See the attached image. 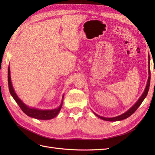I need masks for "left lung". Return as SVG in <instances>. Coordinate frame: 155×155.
Here are the masks:
<instances>
[{
  "mask_svg": "<svg viewBox=\"0 0 155 155\" xmlns=\"http://www.w3.org/2000/svg\"><path fill=\"white\" fill-rule=\"evenodd\" d=\"M150 59V57H149V60ZM149 78H148V81H147V86L145 88V90H144V93H143V94L141 95V97L139 98V99L137 101V103L134 104L133 106L131 107L129 110H128L126 113H124L123 114H122L119 116H117V117H112V118H106V117H101L99 115L97 114L96 113H94V114L97 116L98 118H101V119L104 120H107V121H118V120H122L123 119H125V118H127L128 117H129L130 116H131L134 112L137 110V109L139 107L140 105L141 104V103H143V101H144V98H146L147 95L148 94V92H149V86H150V70L149 71Z\"/></svg>",
  "mask_w": 155,
  "mask_h": 155,
  "instance_id": "obj_1",
  "label": "left lung"
}]
</instances>
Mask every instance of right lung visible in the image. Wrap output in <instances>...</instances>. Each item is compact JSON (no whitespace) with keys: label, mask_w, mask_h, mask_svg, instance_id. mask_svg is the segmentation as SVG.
Instances as JSON below:
<instances>
[{"label":"right lung","mask_w":155,"mask_h":155,"mask_svg":"<svg viewBox=\"0 0 155 155\" xmlns=\"http://www.w3.org/2000/svg\"><path fill=\"white\" fill-rule=\"evenodd\" d=\"M8 88H9L10 93H11L13 98H14L15 101L16 102V103L18 104L20 108H21V110L24 112L26 114L28 115V117L37 118V119L49 120L54 118L58 114L59 111L61 110L64 96L62 97V102L60 106H59L58 108H54V109H52V110H39V109H37V108L28 107L25 103H23V102L18 97L17 94L15 93L14 89H13L11 80L10 67H8Z\"/></svg>","instance_id":"obj_1"}]
</instances>
